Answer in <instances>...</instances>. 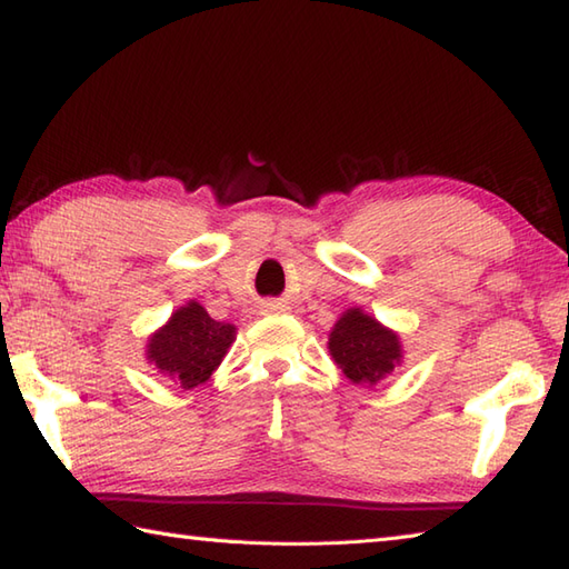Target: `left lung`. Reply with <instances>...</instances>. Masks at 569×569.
<instances>
[{"instance_id": "obj_1", "label": "left lung", "mask_w": 569, "mask_h": 569, "mask_svg": "<svg viewBox=\"0 0 569 569\" xmlns=\"http://www.w3.org/2000/svg\"><path fill=\"white\" fill-rule=\"evenodd\" d=\"M328 349L345 377L359 386L381 381L403 359L398 335L383 328L377 318L367 316L361 308H349L335 322Z\"/></svg>"}]
</instances>
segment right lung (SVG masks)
Wrapping results in <instances>:
<instances>
[{
    "label": "right lung",
    "instance_id": "obj_1",
    "mask_svg": "<svg viewBox=\"0 0 569 569\" xmlns=\"http://www.w3.org/2000/svg\"><path fill=\"white\" fill-rule=\"evenodd\" d=\"M234 337V325L212 320L198 300H190L149 337L147 359L163 377L188 391L212 377Z\"/></svg>",
    "mask_w": 569,
    "mask_h": 569
}]
</instances>
